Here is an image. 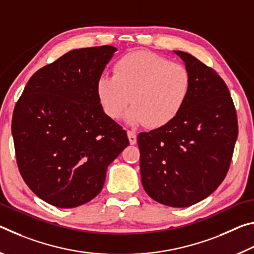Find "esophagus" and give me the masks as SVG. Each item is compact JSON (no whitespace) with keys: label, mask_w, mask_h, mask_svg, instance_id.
<instances>
[{"label":"esophagus","mask_w":254,"mask_h":254,"mask_svg":"<svg viewBox=\"0 0 254 254\" xmlns=\"http://www.w3.org/2000/svg\"><path fill=\"white\" fill-rule=\"evenodd\" d=\"M127 137H128V141H130L131 144L136 143V134H135L134 131L127 130Z\"/></svg>","instance_id":"obj_1"}]
</instances>
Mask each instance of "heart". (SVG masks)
<instances>
[{
    "mask_svg": "<svg viewBox=\"0 0 254 254\" xmlns=\"http://www.w3.org/2000/svg\"><path fill=\"white\" fill-rule=\"evenodd\" d=\"M190 86V74L182 64L149 51H132L114 64L113 75L98 78L96 95L111 119L121 118L131 101L128 121L160 128L178 117Z\"/></svg>",
    "mask_w": 254,
    "mask_h": 254,
    "instance_id": "obj_1",
    "label": "heart"
}]
</instances>
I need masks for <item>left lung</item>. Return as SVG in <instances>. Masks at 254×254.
I'll list each match as a JSON object with an SVG mask.
<instances>
[{
	"mask_svg": "<svg viewBox=\"0 0 254 254\" xmlns=\"http://www.w3.org/2000/svg\"><path fill=\"white\" fill-rule=\"evenodd\" d=\"M190 74V93L168 126L137 135L141 182L147 194L171 207L205 199L229 171L238 115L226 84L194 56L174 51Z\"/></svg>",
	"mask_w": 254,
	"mask_h": 254,
	"instance_id": "1",
	"label": "left lung"
}]
</instances>
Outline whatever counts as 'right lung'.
I'll return each instance as SVG.
<instances>
[{
    "label": "right lung",
    "instance_id": "obj_1",
    "mask_svg": "<svg viewBox=\"0 0 254 254\" xmlns=\"http://www.w3.org/2000/svg\"><path fill=\"white\" fill-rule=\"evenodd\" d=\"M117 48L71 50L31 76L12 118L16 163L39 198L60 208L88 203L110 163L128 145L104 113L96 83Z\"/></svg>",
    "mask_w": 254,
    "mask_h": 254
}]
</instances>
